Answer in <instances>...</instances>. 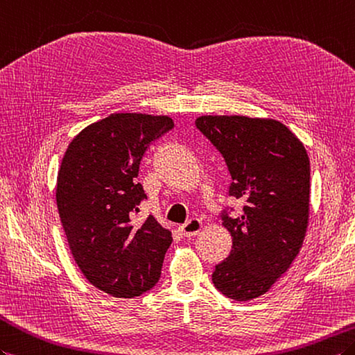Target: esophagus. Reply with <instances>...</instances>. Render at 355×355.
<instances>
[{
  "instance_id": "1",
  "label": "esophagus",
  "mask_w": 355,
  "mask_h": 355,
  "mask_svg": "<svg viewBox=\"0 0 355 355\" xmlns=\"http://www.w3.org/2000/svg\"><path fill=\"white\" fill-rule=\"evenodd\" d=\"M201 228H202V222L200 219H191V220H187L184 225H181L178 228V232L181 233V236L192 237V236H196L198 233H200Z\"/></svg>"
}]
</instances>
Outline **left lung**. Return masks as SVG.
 <instances>
[{
	"mask_svg": "<svg viewBox=\"0 0 355 355\" xmlns=\"http://www.w3.org/2000/svg\"><path fill=\"white\" fill-rule=\"evenodd\" d=\"M195 123L224 155L233 180L228 193L245 202L242 216H222L233 245L211 279L228 298L251 301L300 254L310 215L309 155L277 119L204 114Z\"/></svg>",
	"mask_w": 355,
	"mask_h": 355,
	"instance_id": "1",
	"label": "left lung"
}]
</instances>
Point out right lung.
I'll return each mask as SVG.
<instances>
[{"instance_id": "obj_1", "label": "right lung", "mask_w": 355, "mask_h": 355, "mask_svg": "<svg viewBox=\"0 0 355 355\" xmlns=\"http://www.w3.org/2000/svg\"><path fill=\"white\" fill-rule=\"evenodd\" d=\"M172 127L164 114L113 113L81 130L62 159L55 201L71 252L114 298H135L160 278L172 236L153 215L133 220L146 198L136 178L146 148Z\"/></svg>"}]
</instances>
